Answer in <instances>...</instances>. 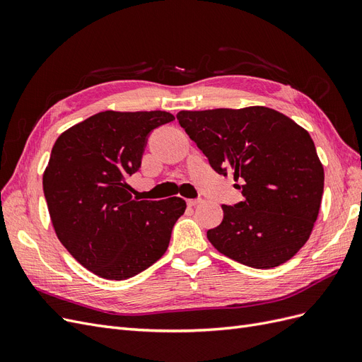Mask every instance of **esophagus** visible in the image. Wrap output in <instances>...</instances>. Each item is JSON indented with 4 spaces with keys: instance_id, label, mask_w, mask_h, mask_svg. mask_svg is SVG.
<instances>
[{
    "instance_id": "1",
    "label": "esophagus",
    "mask_w": 362,
    "mask_h": 362,
    "mask_svg": "<svg viewBox=\"0 0 362 362\" xmlns=\"http://www.w3.org/2000/svg\"><path fill=\"white\" fill-rule=\"evenodd\" d=\"M202 202V199H187V205L189 206H194V205H198V204H201Z\"/></svg>"
}]
</instances>
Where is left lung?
Instances as JSON below:
<instances>
[{
  "mask_svg": "<svg viewBox=\"0 0 362 362\" xmlns=\"http://www.w3.org/2000/svg\"><path fill=\"white\" fill-rule=\"evenodd\" d=\"M211 168L234 175L243 201L222 205L210 243L234 261L272 269L298 254L320 210L325 172L308 131L267 107L180 112Z\"/></svg>",
  "mask_w": 362,
  "mask_h": 362,
  "instance_id": "8db88e82",
  "label": "left lung"
}]
</instances>
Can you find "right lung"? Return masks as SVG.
I'll list each match as a JSON object with an SVG mask.
<instances>
[{
    "label": "right lung",
    "mask_w": 362,
    "mask_h": 362,
    "mask_svg": "<svg viewBox=\"0 0 362 362\" xmlns=\"http://www.w3.org/2000/svg\"><path fill=\"white\" fill-rule=\"evenodd\" d=\"M173 115L101 112L56 140L43 173V193L62 245L95 275L122 281L168 250L185 201H137L127 177L136 173L149 134Z\"/></svg>",
    "instance_id": "right-lung-1"
}]
</instances>
